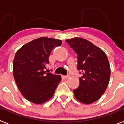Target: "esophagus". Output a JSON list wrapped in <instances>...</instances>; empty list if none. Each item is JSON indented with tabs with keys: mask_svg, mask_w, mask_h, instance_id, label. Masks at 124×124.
Instances as JSON below:
<instances>
[{
	"mask_svg": "<svg viewBox=\"0 0 124 124\" xmlns=\"http://www.w3.org/2000/svg\"><path fill=\"white\" fill-rule=\"evenodd\" d=\"M63 77L64 78H68L69 77V76L68 75H63Z\"/></svg>",
	"mask_w": 124,
	"mask_h": 124,
	"instance_id": "esophagus-1",
	"label": "esophagus"
}]
</instances>
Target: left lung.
<instances>
[{"mask_svg": "<svg viewBox=\"0 0 124 124\" xmlns=\"http://www.w3.org/2000/svg\"><path fill=\"white\" fill-rule=\"evenodd\" d=\"M66 41L77 54V70L82 74L79 87L73 90L75 97L84 104L94 103L103 94L110 82L108 58L103 50L85 39L74 37Z\"/></svg>", "mask_w": 124, "mask_h": 124, "instance_id": "left-lung-1", "label": "left lung"}]
</instances>
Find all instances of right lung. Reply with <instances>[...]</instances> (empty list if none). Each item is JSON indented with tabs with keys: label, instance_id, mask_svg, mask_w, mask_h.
<instances>
[{
	"label": "right lung",
	"instance_id": "add662e5",
	"mask_svg": "<svg viewBox=\"0 0 124 124\" xmlns=\"http://www.w3.org/2000/svg\"><path fill=\"white\" fill-rule=\"evenodd\" d=\"M60 40L39 38L27 43L16 52L13 60V76L17 86L26 100L41 104L50 100L61 80L59 75L46 73V65Z\"/></svg>",
	"mask_w": 124,
	"mask_h": 124
}]
</instances>
